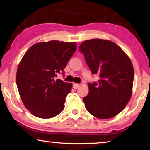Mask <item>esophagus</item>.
I'll return each mask as SVG.
<instances>
[{"label":"esophagus","mask_w":150,"mask_h":150,"mask_svg":"<svg viewBox=\"0 0 150 150\" xmlns=\"http://www.w3.org/2000/svg\"><path fill=\"white\" fill-rule=\"evenodd\" d=\"M79 86H80V85L77 84V83H73V87L75 89H77V88H78Z\"/></svg>","instance_id":"esophagus-1"}]
</instances>
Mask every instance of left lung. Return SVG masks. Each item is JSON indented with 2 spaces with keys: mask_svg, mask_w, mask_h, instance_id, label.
Instances as JSON below:
<instances>
[{
  "mask_svg": "<svg viewBox=\"0 0 150 150\" xmlns=\"http://www.w3.org/2000/svg\"><path fill=\"white\" fill-rule=\"evenodd\" d=\"M92 74L99 75L98 82L88 83V94L83 98L93 116L108 119L118 115L130 100L134 68L130 58L115 43L91 39L80 45Z\"/></svg>",
  "mask_w": 150,
  "mask_h": 150,
  "instance_id": "8db88e82",
  "label": "left lung"
}]
</instances>
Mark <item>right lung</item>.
<instances>
[{"label": "right lung", "mask_w": 150, "mask_h": 150, "mask_svg": "<svg viewBox=\"0 0 150 150\" xmlns=\"http://www.w3.org/2000/svg\"><path fill=\"white\" fill-rule=\"evenodd\" d=\"M77 50L75 42L52 40L37 43L25 53L18 65L16 85L21 99L33 115L50 118L65 107L72 84L55 79Z\"/></svg>", "instance_id": "add662e5"}]
</instances>
